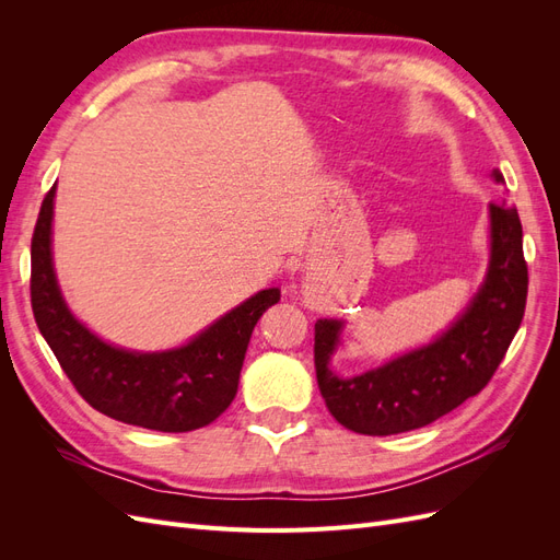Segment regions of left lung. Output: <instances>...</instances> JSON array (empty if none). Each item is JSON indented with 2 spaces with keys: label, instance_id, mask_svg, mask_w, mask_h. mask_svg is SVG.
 I'll use <instances>...</instances> for the list:
<instances>
[{
  "label": "left lung",
  "instance_id": "1",
  "mask_svg": "<svg viewBox=\"0 0 560 560\" xmlns=\"http://www.w3.org/2000/svg\"><path fill=\"white\" fill-rule=\"evenodd\" d=\"M495 182H504L493 171ZM528 296V264L516 208L490 202V264L477 296L453 325L425 348L338 378L329 360L343 322H315V374L327 409L343 428L371 434H399L425 428L465 399L479 395L498 371L516 336Z\"/></svg>",
  "mask_w": 560,
  "mask_h": 560
}]
</instances>
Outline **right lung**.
<instances>
[{
  "mask_svg": "<svg viewBox=\"0 0 560 560\" xmlns=\"http://www.w3.org/2000/svg\"><path fill=\"white\" fill-rule=\"evenodd\" d=\"M56 186L32 235V313L67 378L95 411L159 432H191L222 416L238 393L249 336L280 301V290L254 294L194 341L165 352H130L91 334L70 313L50 257Z\"/></svg>",
  "mask_w": 560,
  "mask_h": 560,
  "instance_id": "right-lung-1",
  "label": "right lung"
}]
</instances>
